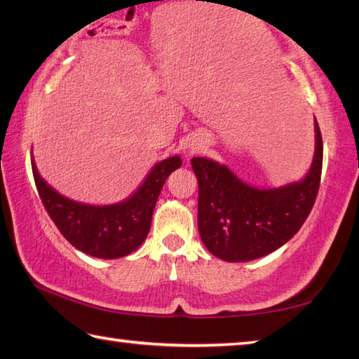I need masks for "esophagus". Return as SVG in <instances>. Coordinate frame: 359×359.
I'll use <instances>...</instances> for the list:
<instances>
[{
  "instance_id": "1",
  "label": "esophagus",
  "mask_w": 359,
  "mask_h": 359,
  "mask_svg": "<svg viewBox=\"0 0 359 359\" xmlns=\"http://www.w3.org/2000/svg\"><path fill=\"white\" fill-rule=\"evenodd\" d=\"M194 149H196V147H193V150H194Z\"/></svg>"
}]
</instances>
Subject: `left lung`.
<instances>
[{"mask_svg": "<svg viewBox=\"0 0 359 359\" xmlns=\"http://www.w3.org/2000/svg\"><path fill=\"white\" fill-rule=\"evenodd\" d=\"M315 154L306 177L280 188H258L242 182L209 158L196 156L198 229L214 257L244 263L272 253L293 238L311 214L320 188L323 141L315 118Z\"/></svg>", "mask_w": 359, "mask_h": 359, "instance_id": "left-lung-1", "label": "left lung"}]
</instances>
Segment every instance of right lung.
Listing matches in <instances>:
<instances>
[{"mask_svg":"<svg viewBox=\"0 0 359 359\" xmlns=\"http://www.w3.org/2000/svg\"><path fill=\"white\" fill-rule=\"evenodd\" d=\"M182 166L179 155L150 169L137 190L125 201L93 205L72 201L41 177L32 155L36 188L48 217L57 224L66 241L95 258L115 259L135 252L147 238L151 215L168 175Z\"/></svg>","mask_w":359,"mask_h":359,"instance_id":"obj_1","label":"right lung"}]
</instances>
